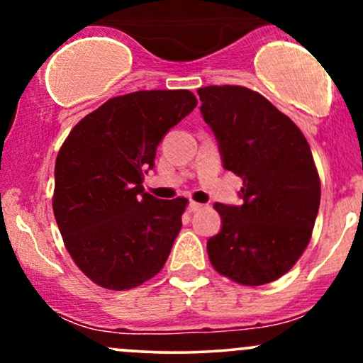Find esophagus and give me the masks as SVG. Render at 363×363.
<instances>
[{
	"mask_svg": "<svg viewBox=\"0 0 363 363\" xmlns=\"http://www.w3.org/2000/svg\"><path fill=\"white\" fill-rule=\"evenodd\" d=\"M201 208H203L201 203H196V201H191L189 203V210L191 211H199V210H201Z\"/></svg>",
	"mask_w": 363,
	"mask_h": 363,
	"instance_id": "obj_1",
	"label": "esophagus"
}]
</instances>
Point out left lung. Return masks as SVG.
Here are the masks:
<instances>
[{
  "instance_id": "8db88e82",
  "label": "left lung",
  "mask_w": 363,
  "mask_h": 363,
  "mask_svg": "<svg viewBox=\"0 0 363 363\" xmlns=\"http://www.w3.org/2000/svg\"><path fill=\"white\" fill-rule=\"evenodd\" d=\"M198 94L223 167L242 179V205H213L222 230L206 244L211 266L245 286L278 280L309 245L319 211L320 181L309 143L257 91L211 85Z\"/></svg>"
}]
</instances>
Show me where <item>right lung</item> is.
<instances>
[{
  "instance_id": "obj_1",
  "label": "right lung",
  "mask_w": 363,
  "mask_h": 363,
  "mask_svg": "<svg viewBox=\"0 0 363 363\" xmlns=\"http://www.w3.org/2000/svg\"><path fill=\"white\" fill-rule=\"evenodd\" d=\"M196 104L189 90L112 97L86 114L60 148L54 218L74 264L104 289H135L167 261L187 199H157L141 184L165 133Z\"/></svg>"
}]
</instances>
